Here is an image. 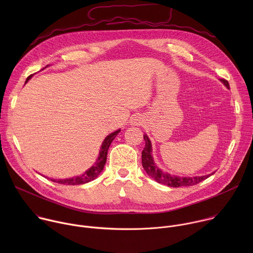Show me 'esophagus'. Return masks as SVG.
<instances>
[{"instance_id": "esophagus-1", "label": "esophagus", "mask_w": 253, "mask_h": 253, "mask_svg": "<svg viewBox=\"0 0 253 253\" xmlns=\"http://www.w3.org/2000/svg\"><path fill=\"white\" fill-rule=\"evenodd\" d=\"M139 123H141L139 119H133V120L131 121V124H133V125H139Z\"/></svg>"}]
</instances>
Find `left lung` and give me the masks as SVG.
<instances>
[{"label": "left lung", "mask_w": 253, "mask_h": 253, "mask_svg": "<svg viewBox=\"0 0 253 253\" xmlns=\"http://www.w3.org/2000/svg\"><path fill=\"white\" fill-rule=\"evenodd\" d=\"M220 81L226 86L227 89H229V84L226 80L220 79ZM144 140H145V148L142 151V166L144 170L146 171V173L152 177L156 182L167 185L169 187H181V186H192L195 185L209 176L211 174L203 175V176H194V177H181V176H177V175H172L166 172H163L154 162L153 156H152V145H151V141L149 137L144 134Z\"/></svg>", "instance_id": "left-lung-1"}]
</instances>
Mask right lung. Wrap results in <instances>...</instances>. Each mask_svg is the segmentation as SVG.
I'll use <instances>...</instances> for the list:
<instances>
[{"label":"right lung","instance_id":"1","mask_svg":"<svg viewBox=\"0 0 253 253\" xmlns=\"http://www.w3.org/2000/svg\"><path fill=\"white\" fill-rule=\"evenodd\" d=\"M48 67V66H46ZM45 67V68H46ZM43 70V69H42ZM33 75H30L27 80L26 83L32 78ZM121 131V129H118L116 131H114L113 133L108 135L101 145V149L99 152V156L98 159L96 160V162L94 163L93 166H91V168H89L85 173L79 175V176H75L72 178H66V179H53V178H49L46 177L48 179H50L51 181L56 182V183H60V184H64V185H79V184H85L88 183L92 180L96 179L98 177V175L102 172V170L104 169L106 160H107V153H108V149H109L112 141L114 140V138L118 135V133Z\"/></svg>","mask_w":253,"mask_h":253}]
</instances>
